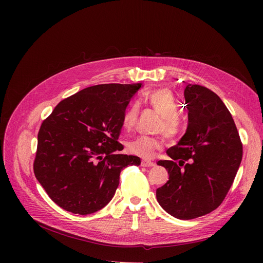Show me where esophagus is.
I'll use <instances>...</instances> for the list:
<instances>
[{"label": "esophagus", "instance_id": "1", "mask_svg": "<svg viewBox=\"0 0 263 263\" xmlns=\"http://www.w3.org/2000/svg\"><path fill=\"white\" fill-rule=\"evenodd\" d=\"M141 165L143 167H151V166H155V163L154 162H151V161H147V160H143L142 161V163H141Z\"/></svg>", "mask_w": 263, "mask_h": 263}]
</instances>
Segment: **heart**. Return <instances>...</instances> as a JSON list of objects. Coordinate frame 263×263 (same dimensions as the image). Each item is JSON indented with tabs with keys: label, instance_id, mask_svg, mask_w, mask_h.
<instances>
[{
	"label": "heart",
	"instance_id": "b5f03b06",
	"mask_svg": "<svg viewBox=\"0 0 263 263\" xmlns=\"http://www.w3.org/2000/svg\"><path fill=\"white\" fill-rule=\"evenodd\" d=\"M143 101L162 116V120L158 127L159 132H164L170 137L180 135L183 129V121L178 115L179 104L171 89L159 88L148 91L144 95ZM139 114V103H130L121 118V126L124 131H130L133 129ZM163 147L164 140L160 136L153 137L141 135L127 143V150L131 155L144 159L153 158L157 151L161 150Z\"/></svg>",
	"mask_w": 263,
	"mask_h": 263
}]
</instances>
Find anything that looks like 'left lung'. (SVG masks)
<instances>
[{"label": "left lung", "mask_w": 263, "mask_h": 263, "mask_svg": "<svg viewBox=\"0 0 263 263\" xmlns=\"http://www.w3.org/2000/svg\"><path fill=\"white\" fill-rule=\"evenodd\" d=\"M187 128L181 140L159 161L168 181L157 199L168 214L192 219L222 203L240 167L243 147L232 116L212 90L189 84L184 89Z\"/></svg>", "instance_id": "left-lung-1"}]
</instances>
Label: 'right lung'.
Instances as JSON below:
<instances>
[{
  "instance_id": "obj_1",
  "label": "right lung",
  "mask_w": 263,
  "mask_h": 263,
  "mask_svg": "<svg viewBox=\"0 0 263 263\" xmlns=\"http://www.w3.org/2000/svg\"><path fill=\"white\" fill-rule=\"evenodd\" d=\"M143 86L100 84L61 101L38 132L34 173L49 197L66 211L86 215L113 198L122 168L141 164L120 155L121 118Z\"/></svg>"
}]
</instances>
